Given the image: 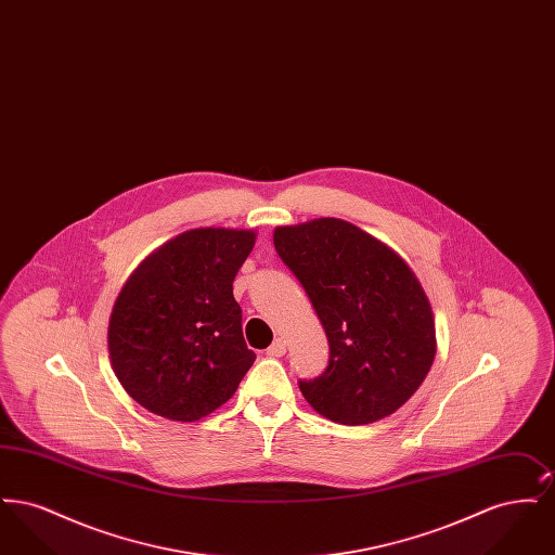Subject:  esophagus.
I'll return each instance as SVG.
<instances>
[{
  "label": "esophagus",
  "mask_w": 555,
  "mask_h": 555,
  "mask_svg": "<svg viewBox=\"0 0 555 555\" xmlns=\"http://www.w3.org/2000/svg\"><path fill=\"white\" fill-rule=\"evenodd\" d=\"M285 351H287L285 341H283V339H274V344L266 349V356H270V358H281Z\"/></svg>",
  "instance_id": "esophagus-1"
}]
</instances>
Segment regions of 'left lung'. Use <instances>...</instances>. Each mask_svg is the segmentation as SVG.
Instances as JSON below:
<instances>
[{
  "instance_id": "left-lung-1",
  "label": "left lung",
  "mask_w": 555,
  "mask_h": 555,
  "mask_svg": "<svg viewBox=\"0 0 555 555\" xmlns=\"http://www.w3.org/2000/svg\"><path fill=\"white\" fill-rule=\"evenodd\" d=\"M274 249L308 293L328 339L322 374L299 380L318 414L370 424L393 414L435 360V320L410 266L339 218L279 227Z\"/></svg>"
}]
</instances>
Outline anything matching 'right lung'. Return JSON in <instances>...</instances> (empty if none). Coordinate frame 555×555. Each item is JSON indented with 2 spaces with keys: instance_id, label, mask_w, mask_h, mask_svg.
I'll return each mask as SVG.
<instances>
[{
  "instance_id": "right-lung-1",
  "label": "right lung",
  "mask_w": 555,
  "mask_h": 555,
  "mask_svg": "<svg viewBox=\"0 0 555 555\" xmlns=\"http://www.w3.org/2000/svg\"><path fill=\"white\" fill-rule=\"evenodd\" d=\"M254 231L193 229L170 238L131 274L107 326L109 362L145 410L181 423L211 414L237 391L247 349L233 281Z\"/></svg>"
}]
</instances>
